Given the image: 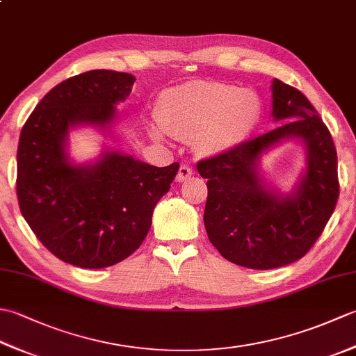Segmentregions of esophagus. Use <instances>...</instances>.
<instances>
[{
  "label": "esophagus",
  "instance_id": "1",
  "mask_svg": "<svg viewBox=\"0 0 356 356\" xmlns=\"http://www.w3.org/2000/svg\"><path fill=\"white\" fill-rule=\"evenodd\" d=\"M193 174H194V168H193V166L186 165V163H182V165H180V168H179L176 180H177V182H185V180H186L188 177H191Z\"/></svg>",
  "mask_w": 356,
  "mask_h": 356
}]
</instances>
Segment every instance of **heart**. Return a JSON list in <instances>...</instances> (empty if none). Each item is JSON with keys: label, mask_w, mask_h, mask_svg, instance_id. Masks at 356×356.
I'll use <instances>...</instances> for the list:
<instances>
[{"label": "heart", "mask_w": 356, "mask_h": 356, "mask_svg": "<svg viewBox=\"0 0 356 356\" xmlns=\"http://www.w3.org/2000/svg\"><path fill=\"white\" fill-rule=\"evenodd\" d=\"M260 101L251 90L211 81H194L165 90L159 99L156 133L194 139L209 153L243 140L259 124Z\"/></svg>", "instance_id": "heart-1"}]
</instances>
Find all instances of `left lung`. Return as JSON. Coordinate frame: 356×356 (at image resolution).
Masks as SVG:
<instances>
[{
  "instance_id": "8db88e82",
  "label": "left lung",
  "mask_w": 356,
  "mask_h": 356,
  "mask_svg": "<svg viewBox=\"0 0 356 356\" xmlns=\"http://www.w3.org/2000/svg\"><path fill=\"white\" fill-rule=\"evenodd\" d=\"M272 116L286 122L197 163L208 179L203 214L208 238L226 260L249 269H274L305 257L339 195L335 143L314 105L280 79L272 82ZM287 137L307 142L308 170L294 195L282 198L262 186L256 161Z\"/></svg>"
}]
</instances>
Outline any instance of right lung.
<instances>
[{
	"instance_id": "1",
	"label": "right lung",
	"mask_w": 356,
	"mask_h": 356,
	"mask_svg": "<svg viewBox=\"0 0 356 356\" xmlns=\"http://www.w3.org/2000/svg\"><path fill=\"white\" fill-rule=\"evenodd\" d=\"M133 74L92 70L45 95L21 130L17 195L36 238L59 260L84 269L113 266L145 240L156 203L179 163L153 166L105 153L90 166L67 162L64 140L76 124L107 125L125 101Z\"/></svg>"
}]
</instances>
